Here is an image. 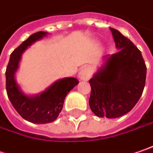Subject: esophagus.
<instances>
[{"mask_svg": "<svg viewBox=\"0 0 153 153\" xmlns=\"http://www.w3.org/2000/svg\"><path fill=\"white\" fill-rule=\"evenodd\" d=\"M92 75V69L89 67H85L83 68L79 73V78L81 80H87Z\"/></svg>", "mask_w": 153, "mask_h": 153, "instance_id": "34e87169", "label": "esophagus"}]
</instances>
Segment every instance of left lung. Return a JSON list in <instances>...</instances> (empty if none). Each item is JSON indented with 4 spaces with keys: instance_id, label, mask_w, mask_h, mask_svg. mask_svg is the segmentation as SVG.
<instances>
[{
    "instance_id": "8db88e82",
    "label": "left lung",
    "mask_w": 153,
    "mask_h": 153,
    "mask_svg": "<svg viewBox=\"0 0 153 153\" xmlns=\"http://www.w3.org/2000/svg\"><path fill=\"white\" fill-rule=\"evenodd\" d=\"M110 29L120 50L89 80V105L96 116L114 119L130 112L139 101L146 85V66L139 48L120 32Z\"/></svg>"
}]
</instances>
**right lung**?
<instances>
[{"label":"right lung","mask_w":153,"mask_h":153,"mask_svg":"<svg viewBox=\"0 0 153 153\" xmlns=\"http://www.w3.org/2000/svg\"><path fill=\"white\" fill-rule=\"evenodd\" d=\"M47 34L46 32H37L23 41L11 53L6 69V90L10 102L24 120L35 124L54 121L62 110L67 94L79 83L76 78L61 79L41 94L33 97L25 95L20 90L14 79V73L18 68L22 54L27 47Z\"/></svg>","instance_id":"right-lung-1"}]
</instances>
